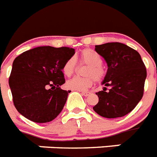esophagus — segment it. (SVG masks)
Segmentation results:
<instances>
[{
	"label": "esophagus",
	"instance_id": "1",
	"mask_svg": "<svg viewBox=\"0 0 157 157\" xmlns=\"http://www.w3.org/2000/svg\"><path fill=\"white\" fill-rule=\"evenodd\" d=\"M81 94H82V95H84V96H88L90 93L89 92V91H82Z\"/></svg>",
	"mask_w": 157,
	"mask_h": 157
}]
</instances>
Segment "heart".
Masks as SVG:
<instances>
[{"label":"heart","instance_id":"heart-1","mask_svg":"<svg viewBox=\"0 0 157 157\" xmlns=\"http://www.w3.org/2000/svg\"><path fill=\"white\" fill-rule=\"evenodd\" d=\"M79 62L82 65H87L84 75L86 77H75L67 82V87L70 90L82 91L90 88L95 81L99 82L105 76L104 68L102 66V58L95 51L90 49H84L79 54ZM77 63L75 58H68L63 66V72L70 77L75 72Z\"/></svg>","mask_w":157,"mask_h":157}]
</instances>
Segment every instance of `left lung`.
I'll return each mask as SVG.
<instances>
[{"label": "left lung", "instance_id": "8db88e82", "mask_svg": "<svg viewBox=\"0 0 157 157\" xmlns=\"http://www.w3.org/2000/svg\"><path fill=\"white\" fill-rule=\"evenodd\" d=\"M94 50L104 58L107 71L97 92L99 103L93 107L99 116L108 119L123 117L132 111L144 94L147 77L145 66L140 54L120 42L95 46ZM111 87L106 90V86Z\"/></svg>", "mask_w": 157, "mask_h": 157}]
</instances>
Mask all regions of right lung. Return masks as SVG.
<instances>
[{"label":"right lung","mask_w":157,"mask_h":157,"mask_svg":"<svg viewBox=\"0 0 157 157\" xmlns=\"http://www.w3.org/2000/svg\"><path fill=\"white\" fill-rule=\"evenodd\" d=\"M75 49L38 46L14 59L9 84L16 109L35 123L52 121L60 114L71 90L65 83L63 66Z\"/></svg>","instance_id":"add662e5"}]
</instances>
